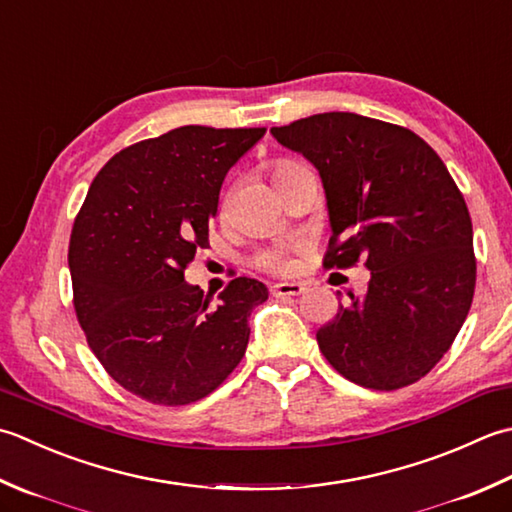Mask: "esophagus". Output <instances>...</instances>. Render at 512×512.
Returning <instances> with one entry per match:
<instances>
[{"mask_svg": "<svg viewBox=\"0 0 512 512\" xmlns=\"http://www.w3.org/2000/svg\"><path fill=\"white\" fill-rule=\"evenodd\" d=\"M306 290L304 284L299 282H279L275 286H270V293H273L275 297L284 299V297H299Z\"/></svg>", "mask_w": 512, "mask_h": 512, "instance_id": "esophagus-1", "label": "esophagus"}]
</instances>
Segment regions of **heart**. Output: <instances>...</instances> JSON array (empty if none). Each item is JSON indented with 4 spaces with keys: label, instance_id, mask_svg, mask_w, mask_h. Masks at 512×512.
<instances>
[{
    "label": "heart",
    "instance_id": "b5f03b06",
    "mask_svg": "<svg viewBox=\"0 0 512 512\" xmlns=\"http://www.w3.org/2000/svg\"><path fill=\"white\" fill-rule=\"evenodd\" d=\"M304 168L306 166L295 162V159H279V162H275V166H273V177H275V182H279V179H284V177L293 175V173H297V170H304ZM262 262H264V266L273 268V270L288 268V259L284 255H279V253L264 255Z\"/></svg>",
    "mask_w": 512,
    "mask_h": 512
}]
</instances>
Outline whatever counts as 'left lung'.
Returning a JSON list of instances; mask_svg holds the SVG:
<instances>
[{"label": "left lung", "instance_id": "obj_1", "mask_svg": "<svg viewBox=\"0 0 512 512\" xmlns=\"http://www.w3.org/2000/svg\"><path fill=\"white\" fill-rule=\"evenodd\" d=\"M270 133L322 177L324 266L370 270L317 344L339 375L373 390L415 384L444 357L475 293L473 224L442 159L404 126L319 113Z\"/></svg>", "mask_w": 512, "mask_h": 512}]
</instances>
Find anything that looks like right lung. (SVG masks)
<instances>
[{
  "label": "right lung",
  "mask_w": 512,
  "mask_h": 512,
  "mask_svg": "<svg viewBox=\"0 0 512 512\" xmlns=\"http://www.w3.org/2000/svg\"><path fill=\"white\" fill-rule=\"evenodd\" d=\"M266 128L182 126L117 153L90 184L68 246L88 346L128 393L184 406L242 362L268 288L237 277L217 304L184 279L208 246L219 190Z\"/></svg>",
  "instance_id": "1"
}]
</instances>
